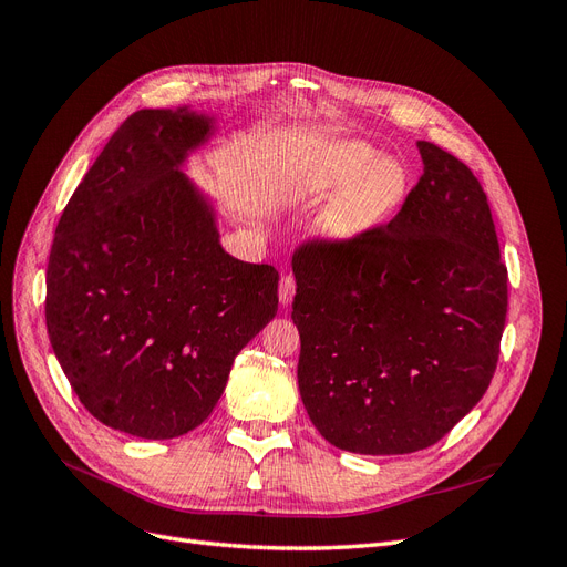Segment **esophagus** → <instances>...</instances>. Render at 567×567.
Masks as SVG:
<instances>
[{
  "mask_svg": "<svg viewBox=\"0 0 567 567\" xmlns=\"http://www.w3.org/2000/svg\"><path fill=\"white\" fill-rule=\"evenodd\" d=\"M293 296H296V279L290 277V274H286V277H281V281H279V302L284 307H288L290 302H293Z\"/></svg>",
  "mask_w": 567,
  "mask_h": 567,
  "instance_id": "1",
  "label": "esophagus"
}]
</instances>
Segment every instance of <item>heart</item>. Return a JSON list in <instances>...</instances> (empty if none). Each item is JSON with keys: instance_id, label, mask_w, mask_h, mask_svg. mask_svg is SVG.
I'll list each match as a JSON object with an SVG mask.
<instances>
[{"instance_id": "b5f03b06", "label": "heart", "mask_w": 567, "mask_h": 567, "mask_svg": "<svg viewBox=\"0 0 567 567\" xmlns=\"http://www.w3.org/2000/svg\"><path fill=\"white\" fill-rule=\"evenodd\" d=\"M340 185L321 219V231L336 244H352L373 234L398 210L406 192L400 163L375 161V151L362 142H338L323 151L305 192L319 198Z\"/></svg>"}]
</instances>
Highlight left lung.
<instances>
[{
    "label": "left lung",
    "instance_id": "8db88e82",
    "mask_svg": "<svg viewBox=\"0 0 567 567\" xmlns=\"http://www.w3.org/2000/svg\"><path fill=\"white\" fill-rule=\"evenodd\" d=\"M416 146L423 175L388 225L293 255L300 398L317 431L354 454L431 447L499 362L508 271L487 196L466 163Z\"/></svg>",
    "mask_w": 567,
    "mask_h": 567
}]
</instances>
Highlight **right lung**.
<instances>
[{"label": "right lung", "instance_id": "1", "mask_svg": "<svg viewBox=\"0 0 567 567\" xmlns=\"http://www.w3.org/2000/svg\"><path fill=\"white\" fill-rule=\"evenodd\" d=\"M210 117L136 111L68 200L47 265L51 348L90 414L169 440L225 392L234 357L279 310V271L221 250L213 208L179 173Z\"/></svg>", "mask_w": 567, "mask_h": 567}]
</instances>
